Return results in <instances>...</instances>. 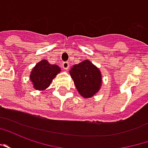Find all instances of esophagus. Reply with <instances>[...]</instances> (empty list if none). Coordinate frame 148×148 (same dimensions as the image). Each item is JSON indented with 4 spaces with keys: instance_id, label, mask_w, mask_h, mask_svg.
Segmentation results:
<instances>
[{
    "instance_id": "1",
    "label": "esophagus",
    "mask_w": 148,
    "mask_h": 148,
    "mask_svg": "<svg viewBox=\"0 0 148 148\" xmlns=\"http://www.w3.org/2000/svg\"><path fill=\"white\" fill-rule=\"evenodd\" d=\"M62 66V68H63L64 70H68V68L70 67V63H69V62H63Z\"/></svg>"
}]
</instances>
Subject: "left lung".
<instances>
[{
    "label": "left lung",
    "instance_id": "obj_1",
    "mask_svg": "<svg viewBox=\"0 0 148 148\" xmlns=\"http://www.w3.org/2000/svg\"><path fill=\"white\" fill-rule=\"evenodd\" d=\"M78 93L85 98L93 96L101 88V74L89 60L74 65L70 71Z\"/></svg>",
    "mask_w": 148,
    "mask_h": 148
}]
</instances>
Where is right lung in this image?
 Returning <instances> with one entry per match:
<instances>
[{
    "label": "right lung",
    "instance_id": "1",
    "mask_svg": "<svg viewBox=\"0 0 148 148\" xmlns=\"http://www.w3.org/2000/svg\"><path fill=\"white\" fill-rule=\"evenodd\" d=\"M60 71L58 66L51 65L44 59L37 63L33 68L30 74V80L32 82L36 90H45Z\"/></svg>",
    "mask_w": 148,
    "mask_h": 148
}]
</instances>
